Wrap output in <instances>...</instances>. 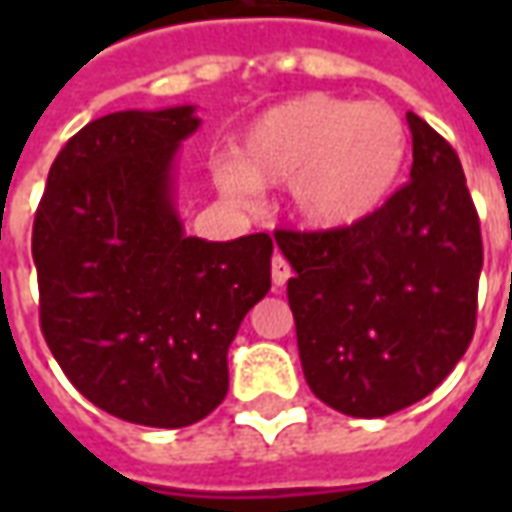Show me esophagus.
Wrapping results in <instances>:
<instances>
[{"mask_svg": "<svg viewBox=\"0 0 512 512\" xmlns=\"http://www.w3.org/2000/svg\"><path fill=\"white\" fill-rule=\"evenodd\" d=\"M290 274H293V271H290L288 260H285V257L277 252V255H274V260H271V282H274L277 288H282V285H285V282L290 279Z\"/></svg>", "mask_w": 512, "mask_h": 512, "instance_id": "34e87169", "label": "esophagus"}]
</instances>
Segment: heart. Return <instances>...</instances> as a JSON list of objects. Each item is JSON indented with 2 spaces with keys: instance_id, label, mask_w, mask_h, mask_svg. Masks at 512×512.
I'll use <instances>...</instances> for the list:
<instances>
[{
  "instance_id": "1",
  "label": "heart",
  "mask_w": 512,
  "mask_h": 512,
  "mask_svg": "<svg viewBox=\"0 0 512 512\" xmlns=\"http://www.w3.org/2000/svg\"><path fill=\"white\" fill-rule=\"evenodd\" d=\"M406 156L408 128L392 106L307 93L249 123L238 161L219 164L216 186L244 202L257 186L290 183L293 216L312 230L334 233L384 205Z\"/></svg>"
}]
</instances>
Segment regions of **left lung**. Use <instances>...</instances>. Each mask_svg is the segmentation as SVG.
<instances>
[{
	"label": "left lung",
	"instance_id": "obj_1",
	"mask_svg": "<svg viewBox=\"0 0 512 512\" xmlns=\"http://www.w3.org/2000/svg\"><path fill=\"white\" fill-rule=\"evenodd\" d=\"M411 180L334 233L277 230L304 378L326 406L376 419L430 395L472 343L483 238L450 142L414 112Z\"/></svg>",
	"mask_w": 512,
	"mask_h": 512
}]
</instances>
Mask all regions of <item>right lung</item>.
<instances>
[{
    "label": "right lung",
    "instance_id": "obj_1",
    "mask_svg": "<svg viewBox=\"0 0 512 512\" xmlns=\"http://www.w3.org/2000/svg\"><path fill=\"white\" fill-rule=\"evenodd\" d=\"M194 106L98 117L54 158L32 227L40 329L90 403L186 428L227 395V348L271 288L268 233H183L175 156Z\"/></svg>",
    "mask_w": 512,
    "mask_h": 512
}]
</instances>
